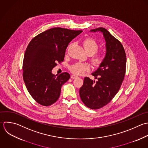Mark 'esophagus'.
<instances>
[{
	"instance_id": "esophagus-1",
	"label": "esophagus",
	"mask_w": 148,
	"mask_h": 148,
	"mask_svg": "<svg viewBox=\"0 0 148 148\" xmlns=\"http://www.w3.org/2000/svg\"><path fill=\"white\" fill-rule=\"evenodd\" d=\"M77 77H78L77 75H74V74H72V75H71V78H72V79H74V78H77Z\"/></svg>"
}]
</instances>
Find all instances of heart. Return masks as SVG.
I'll use <instances>...</instances> for the list:
<instances>
[{
    "label": "heart",
    "mask_w": 148,
    "mask_h": 148,
    "mask_svg": "<svg viewBox=\"0 0 148 148\" xmlns=\"http://www.w3.org/2000/svg\"><path fill=\"white\" fill-rule=\"evenodd\" d=\"M83 46L86 51L88 54L95 53L98 49V44L95 40L92 38H88L85 39L83 42ZM104 59V55L102 53H99L95 54L92 58V62L95 64H100ZM89 66L82 63H77L72 65L70 69L71 71L77 75H80L83 74L85 71L89 70Z\"/></svg>",
    "instance_id": "heart-1"
}]
</instances>
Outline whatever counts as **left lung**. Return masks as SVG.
Here are the masks:
<instances>
[{
  "mask_svg": "<svg viewBox=\"0 0 148 148\" xmlns=\"http://www.w3.org/2000/svg\"><path fill=\"white\" fill-rule=\"evenodd\" d=\"M90 32L103 34L106 53L98 69L92 73L97 81L85 77L79 92L85 105L96 110L110 103L119 91L125 75L126 56L121 42L107 29L99 27Z\"/></svg>",
  "mask_w": 148,
  "mask_h": 148,
  "instance_id": "1",
  "label": "left lung"
}]
</instances>
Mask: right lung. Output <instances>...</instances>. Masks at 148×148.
Returning a JSON list of instances; mask_svg holds the SVG:
<instances>
[{
	"instance_id": "add662e5",
	"label": "right lung",
	"mask_w": 148,
	"mask_h": 148,
	"mask_svg": "<svg viewBox=\"0 0 148 148\" xmlns=\"http://www.w3.org/2000/svg\"><path fill=\"white\" fill-rule=\"evenodd\" d=\"M82 30L53 27L34 37L26 48L23 62V78L26 88L38 104L49 106L59 99L63 84L70 77L52 70L63 62L69 42Z\"/></svg>"
}]
</instances>
